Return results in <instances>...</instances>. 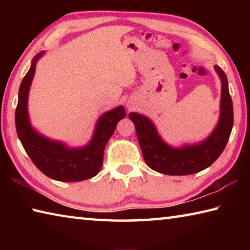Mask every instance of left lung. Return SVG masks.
<instances>
[{
    "label": "left lung",
    "mask_w": 250,
    "mask_h": 250,
    "mask_svg": "<svg viewBox=\"0 0 250 250\" xmlns=\"http://www.w3.org/2000/svg\"><path fill=\"white\" fill-rule=\"evenodd\" d=\"M215 70L222 80L221 116L216 128L203 142L173 147L161 139L149 118L137 112L129 113L143 158L152 170L167 175L194 174L210 167L225 149L234 124V112L226 75L218 66H215Z\"/></svg>",
    "instance_id": "8db88e82"
}]
</instances>
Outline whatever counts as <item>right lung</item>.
<instances>
[{
	"instance_id": "1",
	"label": "right lung",
	"mask_w": 250,
	"mask_h": 250,
	"mask_svg": "<svg viewBox=\"0 0 250 250\" xmlns=\"http://www.w3.org/2000/svg\"><path fill=\"white\" fill-rule=\"evenodd\" d=\"M43 54L41 52L34 57L31 68L20 86L15 110V126L19 139L36 167L50 179L61 182L91 179L98 174L103 167L104 146L115 132L118 122L125 117V110L119 105L104 113L97 121L90 142L83 147H68L62 142L50 140L40 134L29 122L27 99L36 62Z\"/></svg>"
}]
</instances>
